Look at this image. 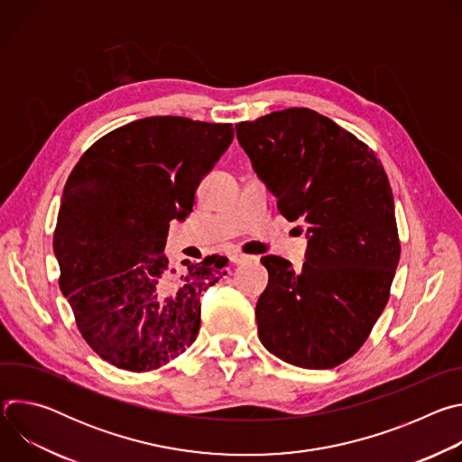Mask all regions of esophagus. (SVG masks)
Segmentation results:
<instances>
[{"mask_svg":"<svg viewBox=\"0 0 462 462\" xmlns=\"http://www.w3.org/2000/svg\"><path fill=\"white\" fill-rule=\"evenodd\" d=\"M246 261H257V257H255V255L243 254V252H234V254H230V263H234V265H241V263H246Z\"/></svg>","mask_w":462,"mask_h":462,"instance_id":"1","label":"esophagus"}]
</instances>
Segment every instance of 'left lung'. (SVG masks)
<instances>
[{
	"label": "left lung",
	"instance_id": "8db88e82",
	"mask_svg": "<svg viewBox=\"0 0 462 462\" xmlns=\"http://www.w3.org/2000/svg\"><path fill=\"white\" fill-rule=\"evenodd\" d=\"M236 131L280 214L309 234L301 273L280 255L261 257L269 285L255 305L259 340L292 365L337 367L371 335L401 259L385 170L365 143L307 107Z\"/></svg>",
	"mask_w": 462,
	"mask_h": 462
}]
</instances>
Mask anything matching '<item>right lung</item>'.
<instances>
[{
	"mask_svg": "<svg viewBox=\"0 0 462 462\" xmlns=\"http://www.w3.org/2000/svg\"><path fill=\"white\" fill-rule=\"evenodd\" d=\"M234 139L232 124L148 116L109 131L73 168L54 230L60 289L80 335L106 362L159 369L199 335L201 294L228 259L168 265L171 219Z\"/></svg>",
	"mask_w": 462,
	"mask_h": 462,
	"instance_id": "add662e5",
	"label": "right lung"
}]
</instances>
